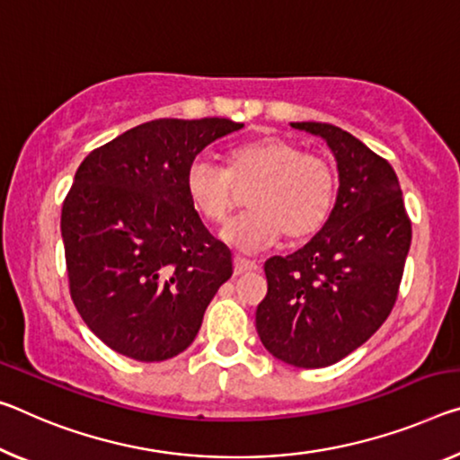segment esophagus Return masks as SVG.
Masks as SVG:
<instances>
[{"mask_svg":"<svg viewBox=\"0 0 460 460\" xmlns=\"http://www.w3.org/2000/svg\"><path fill=\"white\" fill-rule=\"evenodd\" d=\"M258 268H260V264L256 260H250V258H243V256L235 258V272L237 274L252 272V270H258Z\"/></svg>","mask_w":460,"mask_h":460,"instance_id":"1","label":"esophagus"}]
</instances>
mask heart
Wrapping results in <instances>:
<instances>
[{
	"mask_svg": "<svg viewBox=\"0 0 460 460\" xmlns=\"http://www.w3.org/2000/svg\"><path fill=\"white\" fill-rule=\"evenodd\" d=\"M252 186V208L225 231L227 242L242 250H260L282 233L293 242L313 237L330 221L338 199L333 165L279 137L233 145L227 167L196 159L186 170L188 199L217 227L227 225L242 202L237 188Z\"/></svg>",
	"mask_w": 460,
	"mask_h": 460,
	"instance_id": "heart-1",
	"label": "heart"
}]
</instances>
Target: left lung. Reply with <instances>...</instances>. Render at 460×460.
<instances>
[{
	"instance_id": "1",
	"label": "left lung",
	"mask_w": 460,
	"mask_h": 460,
	"mask_svg": "<svg viewBox=\"0 0 460 460\" xmlns=\"http://www.w3.org/2000/svg\"><path fill=\"white\" fill-rule=\"evenodd\" d=\"M323 137L340 172L325 227L290 256L266 260L256 330L270 354L323 368L360 348L389 317L411 243L397 173L358 138L327 122H293Z\"/></svg>"
}]
</instances>
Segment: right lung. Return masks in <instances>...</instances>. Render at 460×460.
<instances>
[{"instance_id": "1", "label": "right lung", "mask_w": 460, "mask_h": 460, "mask_svg": "<svg viewBox=\"0 0 460 460\" xmlns=\"http://www.w3.org/2000/svg\"><path fill=\"white\" fill-rule=\"evenodd\" d=\"M229 119L143 122L87 155L63 200L71 301L114 352L173 358L192 344L204 311L233 274L231 250L204 227L186 170Z\"/></svg>"}]
</instances>
